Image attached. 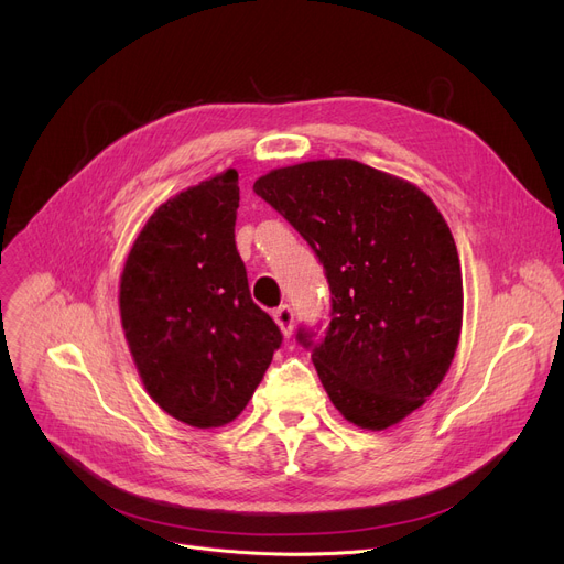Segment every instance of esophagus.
Segmentation results:
<instances>
[{
  "label": "esophagus",
  "mask_w": 564,
  "mask_h": 564,
  "mask_svg": "<svg viewBox=\"0 0 564 564\" xmlns=\"http://www.w3.org/2000/svg\"><path fill=\"white\" fill-rule=\"evenodd\" d=\"M274 319H276V324L281 327L283 336L288 338V336L292 334V324H294V313H292V308H290L288 304L279 306V308L274 311Z\"/></svg>",
  "instance_id": "1"
}]
</instances>
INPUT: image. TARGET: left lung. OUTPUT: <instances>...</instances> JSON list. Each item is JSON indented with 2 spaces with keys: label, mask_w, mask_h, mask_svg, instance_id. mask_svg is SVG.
<instances>
[{
  "label": "left lung",
  "mask_w": 564,
  "mask_h": 564,
  "mask_svg": "<svg viewBox=\"0 0 564 564\" xmlns=\"http://www.w3.org/2000/svg\"><path fill=\"white\" fill-rule=\"evenodd\" d=\"M253 192L315 251L332 290L329 327H300L324 391L364 430L416 411L446 377L462 332V270L436 205L354 160L274 169Z\"/></svg>",
  "instance_id": "1"
}]
</instances>
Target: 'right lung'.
<instances>
[{"label": "right lung", "mask_w": 564, "mask_h": 564, "mask_svg": "<svg viewBox=\"0 0 564 564\" xmlns=\"http://www.w3.org/2000/svg\"><path fill=\"white\" fill-rule=\"evenodd\" d=\"M237 207L235 169L169 198L121 274V322L148 395L203 430L240 416L283 343L251 300Z\"/></svg>", "instance_id": "right-lung-1"}]
</instances>
